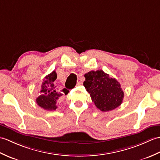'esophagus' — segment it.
<instances>
[{
    "label": "esophagus",
    "mask_w": 160,
    "mask_h": 160,
    "mask_svg": "<svg viewBox=\"0 0 160 160\" xmlns=\"http://www.w3.org/2000/svg\"><path fill=\"white\" fill-rule=\"evenodd\" d=\"M82 83H83V80L80 79H79V81H78V82H77V86H81V85L82 84Z\"/></svg>",
    "instance_id": "1"
}]
</instances>
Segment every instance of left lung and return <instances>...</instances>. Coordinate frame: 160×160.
I'll return each instance as SVG.
<instances>
[{
	"label": "left lung",
	"mask_w": 160,
	"mask_h": 160,
	"mask_svg": "<svg viewBox=\"0 0 160 160\" xmlns=\"http://www.w3.org/2000/svg\"><path fill=\"white\" fill-rule=\"evenodd\" d=\"M83 86L90 94L92 102L102 112H109L121 105L124 92L115 78L102 70L90 71L84 75Z\"/></svg>",
	"instance_id": "8db88e82"
}]
</instances>
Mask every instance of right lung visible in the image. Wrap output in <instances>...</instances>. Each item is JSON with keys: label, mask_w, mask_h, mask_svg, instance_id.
<instances>
[{"label": "right lung", "mask_w": 160, "mask_h": 160, "mask_svg": "<svg viewBox=\"0 0 160 160\" xmlns=\"http://www.w3.org/2000/svg\"><path fill=\"white\" fill-rule=\"evenodd\" d=\"M57 79V73L55 71H52L51 73L46 76L44 82L42 84V89L40 92L42 94L36 98L37 104L48 111H52L58 108L57 106V102L60 97L63 95L59 91V89L55 86L54 82ZM65 94L68 93V90L66 88L63 89Z\"/></svg>", "instance_id": "obj_1"}]
</instances>
